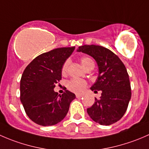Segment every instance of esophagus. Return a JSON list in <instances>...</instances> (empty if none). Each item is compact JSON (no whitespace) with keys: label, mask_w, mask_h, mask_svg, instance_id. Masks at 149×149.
<instances>
[{"label":"esophagus","mask_w":149,"mask_h":149,"mask_svg":"<svg viewBox=\"0 0 149 149\" xmlns=\"http://www.w3.org/2000/svg\"><path fill=\"white\" fill-rule=\"evenodd\" d=\"M76 98H81V97H83V94H76Z\"/></svg>","instance_id":"1"}]
</instances>
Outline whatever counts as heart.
Here are the masks:
<instances>
[{
    "label": "heart",
    "mask_w": 149,
    "mask_h": 149,
    "mask_svg": "<svg viewBox=\"0 0 149 149\" xmlns=\"http://www.w3.org/2000/svg\"><path fill=\"white\" fill-rule=\"evenodd\" d=\"M81 63L82 65L86 69L88 68L91 65H94V62L91 58H88V57H83L81 58ZM69 65V61H66L63 63L62 66V69H61V72L62 74H65L66 72L68 70V67ZM87 83L86 81L83 79H73L69 81L67 83V87L69 90L73 91L76 93H80L83 91L85 88L86 87Z\"/></svg>",
    "instance_id": "b5f03b06"
}]
</instances>
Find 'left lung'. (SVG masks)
Masks as SVG:
<instances>
[{
	"label": "left lung",
	"instance_id": "left-lung-1",
	"mask_svg": "<svg viewBox=\"0 0 149 149\" xmlns=\"http://www.w3.org/2000/svg\"><path fill=\"white\" fill-rule=\"evenodd\" d=\"M78 52L92 57L97 62L99 75L91 91H101L99 100L87 109L90 118L102 125H109L123 118L131 98V88L126 68L118 55L100 45L79 47Z\"/></svg>",
	"mask_w": 149,
	"mask_h": 149
}]
</instances>
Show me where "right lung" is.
I'll return each instance as SVG.
<instances>
[{
    "label": "right lung",
    "mask_w": 149,
    "mask_h": 149,
    "mask_svg": "<svg viewBox=\"0 0 149 149\" xmlns=\"http://www.w3.org/2000/svg\"><path fill=\"white\" fill-rule=\"evenodd\" d=\"M75 47H61L41 54L26 66L20 82V100L26 114L42 126L54 125L64 119L76 95L68 90L54 91L62 79V66Z\"/></svg>",
    "instance_id": "obj_1"
}]
</instances>
